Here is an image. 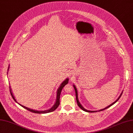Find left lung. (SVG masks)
I'll return each mask as SVG.
<instances>
[{"mask_svg": "<svg viewBox=\"0 0 133 133\" xmlns=\"http://www.w3.org/2000/svg\"><path fill=\"white\" fill-rule=\"evenodd\" d=\"M73 86H74V89H75V94H76V102H77V104H78V105L79 107V108H81L83 110H84V111H85V112H98V111H102V110H105V109H107V108H108L109 107H111L112 105H113L114 104H115L116 102L118 101V100H119V98H120V97L121 96V95H122V92H121V94H120V95H119V96L118 97V98H117V99L114 102V103H113L112 104H111L110 105H109V106H108L107 107H106V108H104V109H100V110H94V111H92V110H87V109H85L84 107H83L82 105H81V104L80 103V102H79V99H78V90H77V88H76V87H75V85H73Z\"/></svg>", "mask_w": 133, "mask_h": 133, "instance_id": "8db88e82", "label": "left lung"}]
</instances>
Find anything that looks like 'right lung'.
<instances>
[{"instance_id":"right-lung-1","label":"right lung","mask_w":133,"mask_h":133,"mask_svg":"<svg viewBox=\"0 0 133 133\" xmlns=\"http://www.w3.org/2000/svg\"><path fill=\"white\" fill-rule=\"evenodd\" d=\"M9 68H10V65H9V67L8 68V71L9 70ZM7 74H8V72H7ZM69 78H67L64 81L61 83V84L59 85V88H58L57 91V97H56V100H55V104L53 105V106H52L51 108L49 109L48 110H34V109H32L30 108H27L26 107H25L24 105H23L20 104V103H18V102L16 101V100L15 99V98L14 97V96L13 95V93H12V90H11V88L10 86V92H11V96L12 98H14V100L16 102V103L17 104H18L20 105H21L22 107H23L24 108L27 109L29 111H30V112H32L33 113H38V114H41V113H50V112H53V111H54L55 109H56L58 107V106L59 105V98H60V95H61V91H62V89H63V88L64 87V85H66L68 83H69Z\"/></svg>"}]
</instances>
